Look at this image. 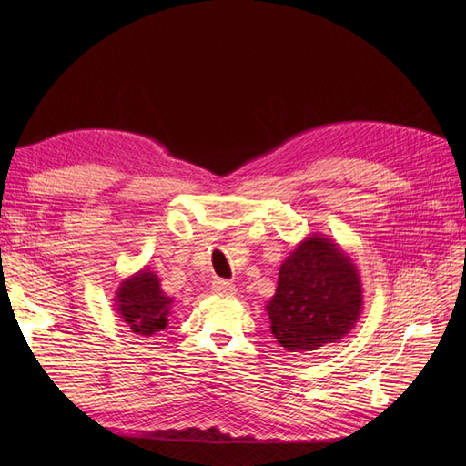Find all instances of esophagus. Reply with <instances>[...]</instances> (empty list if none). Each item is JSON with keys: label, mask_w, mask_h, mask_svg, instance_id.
<instances>
[{"label": "esophagus", "mask_w": 466, "mask_h": 466, "mask_svg": "<svg viewBox=\"0 0 466 466\" xmlns=\"http://www.w3.org/2000/svg\"><path fill=\"white\" fill-rule=\"evenodd\" d=\"M211 289H214V293L218 295H233L237 291L233 281H228V279H214Z\"/></svg>", "instance_id": "obj_1"}]
</instances>
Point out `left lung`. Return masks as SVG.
Here are the masks:
<instances>
[{
	"mask_svg": "<svg viewBox=\"0 0 466 466\" xmlns=\"http://www.w3.org/2000/svg\"><path fill=\"white\" fill-rule=\"evenodd\" d=\"M363 311L358 266L324 235H309L281 262L278 288L266 303L270 330L288 351L338 344Z\"/></svg>",
	"mask_w": 466,
	"mask_h": 466,
	"instance_id": "1",
	"label": "left lung"
}]
</instances>
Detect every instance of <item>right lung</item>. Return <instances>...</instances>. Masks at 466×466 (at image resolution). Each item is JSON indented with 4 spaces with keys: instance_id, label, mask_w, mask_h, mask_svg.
<instances>
[{
    "instance_id": "add662e5",
    "label": "right lung",
    "mask_w": 466,
    "mask_h": 466,
    "mask_svg": "<svg viewBox=\"0 0 466 466\" xmlns=\"http://www.w3.org/2000/svg\"><path fill=\"white\" fill-rule=\"evenodd\" d=\"M115 307L118 317L134 334L153 336L168 324V315L175 298L161 288V279L149 266L124 278L115 293Z\"/></svg>"
}]
</instances>
